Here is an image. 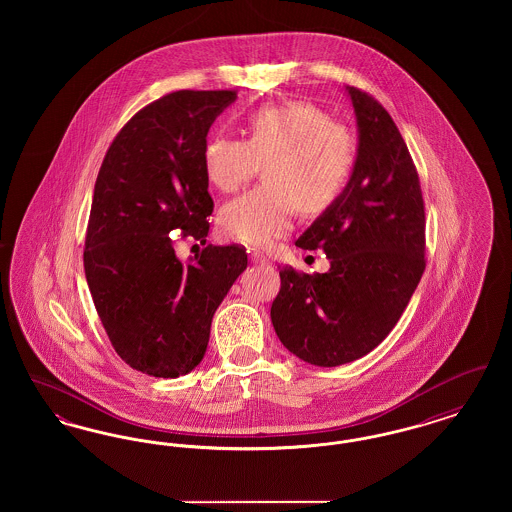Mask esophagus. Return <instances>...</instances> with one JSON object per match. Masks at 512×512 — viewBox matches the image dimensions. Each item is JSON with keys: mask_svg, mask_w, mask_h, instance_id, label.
Here are the masks:
<instances>
[{"mask_svg": "<svg viewBox=\"0 0 512 512\" xmlns=\"http://www.w3.org/2000/svg\"><path fill=\"white\" fill-rule=\"evenodd\" d=\"M249 259H251V263H255V265H265L268 263L267 257L261 253V251H249Z\"/></svg>", "mask_w": 512, "mask_h": 512, "instance_id": "esophagus-1", "label": "esophagus"}]
</instances>
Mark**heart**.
<instances>
[{
	"mask_svg": "<svg viewBox=\"0 0 512 512\" xmlns=\"http://www.w3.org/2000/svg\"><path fill=\"white\" fill-rule=\"evenodd\" d=\"M247 138L215 136L203 149L207 180L236 192L263 165L265 182L219 211L220 234L263 247L292 230L293 215L320 213L345 190L357 161L353 130L309 101H284L245 117Z\"/></svg>",
	"mask_w": 512,
	"mask_h": 512,
	"instance_id": "heart-1",
	"label": "heart"
}]
</instances>
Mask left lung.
Returning <instances> with one entry per match:
<instances>
[{
    "label": "left lung",
    "instance_id": "obj_1",
    "mask_svg": "<svg viewBox=\"0 0 512 512\" xmlns=\"http://www.w3.org/2000/svg\"><path fill=\"white\" fill-rule=\"evenodd\" d=\"M359 149L349 184L295 242L324 249L330 270L280 268L270 318L305 363L338 366L386 340L426 268V213L413 157L380 101L347 88Z\"/></svg>",
    "mask_w": 512,
    "mask_h": 512
}]
</instances>
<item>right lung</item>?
I'll list each match as a JSON object with an SVG mask.
<instances>
[{"instance_id": "add662e5", "label": "right lung", "mask_w": 512, "mask_h": 512, "mask_svg": "<svg viewBox=\"0 0 512 512\" xmlns=\"http://www.w3.org/2000/svg\"><path fill=\"white\" fill-rule=\"evenodd\" d=\"M236 90H178L140 109L107 149L86 230L84 272L126 365L178 378L201 363L213 315L247 267L244 245H206L184 266L178 239L205 244L213 199L207 132Z\"/></svg>"}]
</instances>
